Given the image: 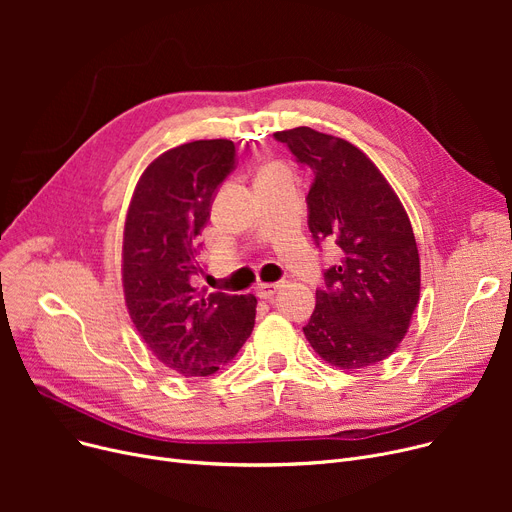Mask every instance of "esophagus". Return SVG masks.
<instances>
[{
    "mask_svg": "<svg viewBox=\"0 0 512 512\" xmlns=\"http://www.w3.org/2000/svg\"><path fill=\"white\" fill-rule=\"evenodd\" d=\"M280 282H274V284H257V288H255V292H257V297L259 299H272L274 294L280 290Z\"/></svg>",
    "mask_w": 512,
    "mask_h": 512,
    "instance_id": "esophagus-1",
    "label": "esophagus"
}]
</instances>
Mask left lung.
Listing matches in <instances>:
<instances>
[{"label":"left lung","mask_w":512,"mask_h":512,"mask_svg":"<svg viewBox=\"0 0 512 512\" xmlns=\"http://www.w3.org/2000/svg\"><path fill=\"white\" fill-rule=\"evenodd\" d=\"M311 174L315 245L330 240L340 263L324 272L303 328L313 351L340 369L390 357L419 301V251L409 215L382 172L355 145L309 126L274 132Z\"/></svg>","instance_id":"obj_1"}]
</instances>
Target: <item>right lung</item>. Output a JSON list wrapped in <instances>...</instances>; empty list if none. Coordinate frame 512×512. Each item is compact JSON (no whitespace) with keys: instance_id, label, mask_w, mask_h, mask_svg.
Instances as JSON below:
<instances>
[{"instance_id":"right-lung-1","label":"right lung","mask_w":512,"mask_h":512,"mask_svg":"<svg viewBox=\"0 0 512 512\" xmlns=\"http://www.w3.org/2000/svg\"><path fill=\"white\" fill-rule=\"evenodd\" d=\"M236 166L232 141H193L161 153L128 207L122 245L126 307L151 353L184 378L228 363L255 326L253 294L195 288L197 236Z\"/></svg>"}]
</instances>
